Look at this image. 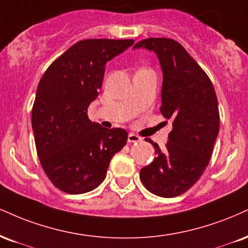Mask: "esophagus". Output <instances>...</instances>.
I'll list each match as a JSON object with an SVG mask.
<instances>
[{
  "label": "esophagus",
  "instance_id": "esophagus-1",
  "mask_svg": "<svg viewBox=\"0 0 248 248\" xmlns=\"http://www.w3.org/2000/svg\"><path fill=\"white\" fill-rule=\"evenodd\" d=\"M140 141H142V139L139 135H136V134H133V133L128 134V142L129 143H135Z\"/></svg>",
  "mask_w": 248,
  "mask_h": 248
}]
</instances>
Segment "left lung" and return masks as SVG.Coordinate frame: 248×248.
<instances>
[{"label": "left lung", "instance_id": "1", "mask_svg": "<svg viewBox=\"0 0 248 248\" xmlns=\"http://www.w3.org/2000/svg\"><path fill=\"white\" fill-rule=\"evenodd\" d=\"M134 48L156 53L163 71L160 113L172 119L166 149L155 148L154 162L141 169L140 178L149 192L174 198L187 192L209 164L219 130L216 92L204 70L178 41L148 38Z\"/></svg>", "mask_w": 248, "mask_h": 248}]
</instances>
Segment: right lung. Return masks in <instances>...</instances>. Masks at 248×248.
Segmentation results:
<instances>
[{"instance_id": "right-lung-1", "label": "right lung", "mask_w": 248, "mask_h": 248, "mask_svg": "<svg viewBox=\"0 0 248 248\" xmlns=\"http://www.w3.org/2000/svg\"><path fill=\"white\" fill-rule=\"evenodd\" d=\"M133 44V39L80 40L39 82L32 107L35 148L46 175L62 192L97 188L112 157L126 145V130L91 122L88 107L99 94L105 64Z\"/></svg>"}]
</instances>
